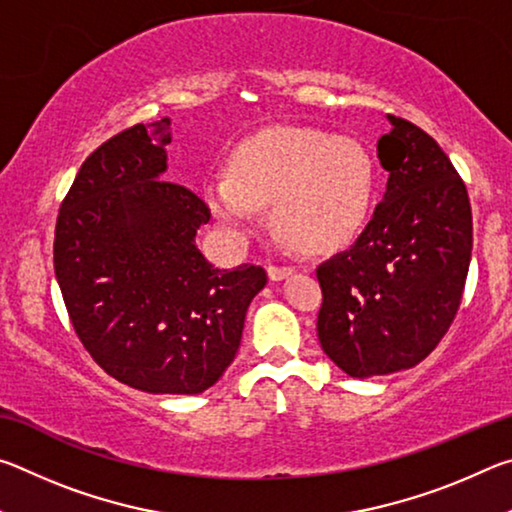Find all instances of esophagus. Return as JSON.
<instances>
[{
    "mask_svg": "<svg viewBox=\"0 0 512 512\" xmlns=\"http://www.w3.org/2000/svg\"><path fill=\"white\" fill-rule=\"evenodd\" d=\"M289 275H293V266H268V277H271L273 282L287 280Z\"/></svg>",
    "mask_w": 512,
    "mask_h": 512,
    "instance_id": "34e87169",
    "label": "esophagus"
}]
</instances>
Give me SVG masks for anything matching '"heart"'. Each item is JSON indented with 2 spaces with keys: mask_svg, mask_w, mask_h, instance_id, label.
Listing matches in <instances>:
<instances>
[{
  "mask_svg": "<svg viewBox=\"0 0 512 512\" xmlns=\"http://www.w3.org/2000/svg\"><path fill=\"white\" fill-rule=\"evenodd\" d=\"M377 192V167L354 137L318 128H273L230 153L228 169L207 176L210 212L232 237L255 235L264 207L275 228L307 253H332L366 228Z\"/></svg>",
  "mask_w": 512,
  "mask_h": 512,
  "instance_id": "heart-1",
  "label": "heart"
}]
</instances>
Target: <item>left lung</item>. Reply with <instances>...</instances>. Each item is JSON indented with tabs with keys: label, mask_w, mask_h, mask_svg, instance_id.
I'll list each match as a JSON object with an SVG mask.
<instances>
[{
	"label": "left lung",
	"mask_w": 512,
	"mask_h": 512,
	"mask_svg": "<svg viewBox=\"0 0 512 512\" xmlns=\"http://www.w3.org/2000/svg\"><path fill=\"white\" fill-rule=\"evenodd\" d=\"M377 155L388 183L350 250L316 268L320 348L350 377L418 366L452 325L472 259V207L445 151L388 115Z\"/></svg>",
	"instance_id": "obj_1"
}]
</instances>
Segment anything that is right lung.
I'll return each mask as SVG.
<instances>
[{
  "label": "right lung",
  "mask_w": 512,
  "mask_h": 512,
  "mask_svg": "<svg viewBox=\"0 0 512 512\" xmlns=\"http://www.w3.org/2000/svg\"><path fill=\"white\" fill-rule=\"evenodd\" d=\"M171 119L110 137L60 205L54 271L92 359L144 393L196 395L239 350L262 266L214 268L196 246L210 210L167 183Z\"/></svg>",
  "instance_id": "right-lung-1"
}]
</instances>
